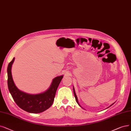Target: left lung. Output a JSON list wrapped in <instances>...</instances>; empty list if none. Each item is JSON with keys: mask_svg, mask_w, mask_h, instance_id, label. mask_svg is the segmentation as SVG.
I'll return each mask as SVG.
<instances>
[{"mask_svg": "<svg viewBox=\"0 0 131 131\" xmlns=\"http://www.w3.org/2000/svg\"><path fill=\"white\" fill-rule=\"evenodd\" d=\"M73 90H74V96H75V99H76V102L77 103V104H78V105H79L81 107H82V106L80 105V104H79V103H78V98H77V96H76V92H75V89H74V86H73ZM114 103H113V104H112L110 106H108V107H107L106 108H108V107H110V106H111L113 104H114ZM82 108H83V107H82Z\"/></svg>", "mask_w": 131, "mask_h": 131, "instance_id": "1", "label": "left lung"}]
</instances>
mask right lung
<instances>
[{
    "instance_id": "right-lung-1",
    "label": "right lung",
    "mask_w": 131,
    "mask_h": 131,
    "mask_svg": "<svg viewBox=\"0 0 131 131\" xmlns=\"http://www.w3.org/2000/svg\"><path fill=\"white\" fill-rule=\"evenodd\" d=\"M15 58L9 63L7 67V84L8 90L18 106L24 111L32 113L42 112L53 103L55 93L63 75L55 77L49 88L38 94H29L20 90L14 83L11 69Z\"/></svg>"
}]
</instances>
